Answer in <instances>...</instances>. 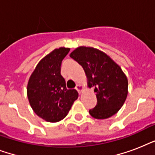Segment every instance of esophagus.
Returning <instances> with one entry per match:
<instances>
[{
	"instance_id": "1",
	"label": "esophagus",
	"mask_w": 155,
	"mask_h": 155,
	"mask_svg": "<svg viewBox=\"0 0 155 155\" xmlns=\"http://www.w3.org/2000/svg\"><path fill=\"white\" fill-rule=\"evenodd\" d=\"M83 88H84V87H83V86L81 84H77L76 85V87H75V89L77 90L79 93H81Z\"/></svg>"
}]
</instances>
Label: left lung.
I'll return each instance as SVG.
<instances>
[{
  "label": "left lung",
  "mask_w": 155,
  "mask_h": 155,
  "mask_svg": "<svg viewBox=\"0 0 155 155\" xmlns=\"http://www.w3.org/2000/svg\"><path fill=\"white\" fill-rule=\"evenodd\" d=\"M70 57L82 66L88 87L97 93V104L89 110L90 115L106 119L116 114L128 94V80L121 68L105 53L92 47H78Z\"/></svg>",
  "instance_id": "8db88e82"
}]
</instances>
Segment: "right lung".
<instances>
[{"mask_svg":"<svg viewBox=\"0 0 155 155\" xmlns=\"http://www.w3.org/2000/svg\"><path fill=\"white\" fill-rule=\"evenodd\" d=\"M70 49L60 47L38 63L27 85V97L33 110L48 122L63 120L79 97L75 89H68L61 75L62 61Z\"/></svg>","mask_w":155,"mask_h":155,"instance_id":"add662e5","label":"right lung"}]
</instances>
